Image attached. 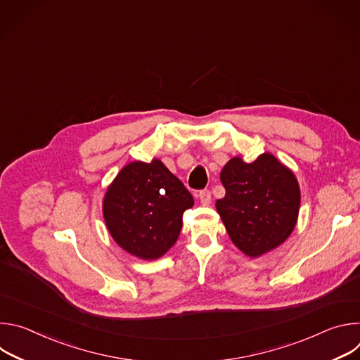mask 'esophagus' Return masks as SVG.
I'll return each mask as SVG.
<instances>
[{
  "label": "esophagus",
  "instance_id": "1",
  "mask_svg": "<svg viewBox=\"0 0 360 360\" xmlns=\"http://www.w3.org/2000/svg\"><path fill=\"white\" fill-rule=\"evenodd\" d=\"M198 196H199V200H200L202 205H210V203H211L212 196H211V191H210V189H202V191H199Z\"/></svg>",
  "mask_w": 360,
  "mask_h": 360
}]
</instances>
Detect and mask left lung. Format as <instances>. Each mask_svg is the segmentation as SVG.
Wrapping results in <instances>:
<instances>
[{
  "label": "left lung",
  "mask_w": 360,
  "mask_h": 360,
  "mask_svg": "<svg viewBox=\"0 0 360 360\" xmlns=\"http://www.w3.org/2000/svg\"><path fill=\"white\" fill-rule=\"evenodd\" d=\"M221 182L226 193L215 207L238 249L258 258L288 239L297 221L300 189L293 172L272 153L250 164L229 160Z\"/></svg>",
  "instance_id": "1"
}]
</instances>
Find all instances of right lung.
<instances>
[{
  "label": "right lung",
  "instance_id": "obj_1",
  "mask_svg": "<svg viewBox=\"0 0 360 360\" xmlns=\"http://www.w3.org/2000/svg\"><path fill=\"white\" fill-rule=\"evenodd\" d=\"M193 198L160 161L131 162L108 186L102 212L114 240L139 259H158L176 242Z\"/></svg>",
  "mask_w": 360,
  "mask_h": 360
}]
</instances>
